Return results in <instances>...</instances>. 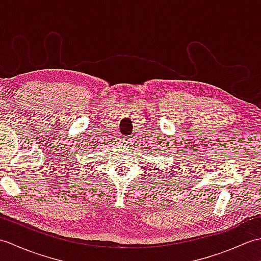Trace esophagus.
<instances>
[{"instance_id": "obj_1", "label": "esophagus", "mask_w": 261, "mask_h": 261, "mask_svg": "<svg viewBox=\"0 0 261 261\" xmlns=\"http://www.w3.org/2000/svg\"><path fill=\"white\" fill-rule=\"evenodd\" d=\"M132 138H123V140H122V145L125 146V147H130L132 145Z\"/></svg>"}]
</instances>
